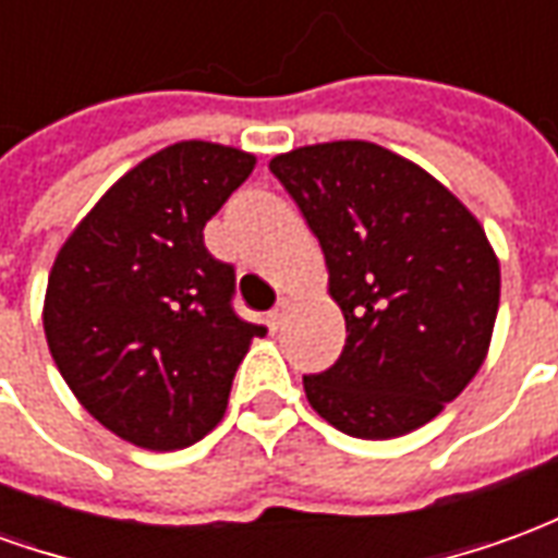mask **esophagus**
Instances as JSON below:
<instances>
[{
  "label": "esophagus",
  "instance_id": "obj_1",
  "mask_svg": "<svg viewBox=\"0 0 558 558\" xmlns=\"http://www.w3.org/2000/svg\"><path fill=\"white\" fill-rule=\"evenodd\" d=\"M283 319H287V304H280V307H275V311H271V314H268V328H271V331H278L280 326H283Z\"/></svg>",
  "mask_w": 558,
  "mask_h": 558
}]
</instances>
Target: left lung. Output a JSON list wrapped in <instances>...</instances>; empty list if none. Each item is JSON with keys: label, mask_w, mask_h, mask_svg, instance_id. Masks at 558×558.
<instances>
[{"label": "left lung", "mask_w": 558, "mask_h": 558, "mask_svg": "<svg viewBox=\"0 0 558 558\" xmlns=\"http://www.w3.org/2000/svg\"><path fill=\"white\" fill-rule=\"evenodd\" d=\"M319 239L347 347L304 376L316 415L355 439L418 430L478 374L499 311V256L439 179L391 148L335 140L275 155Z\"/></svg>", "instance_id": "1"}]
</instances>
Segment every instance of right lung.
<instances>
[{
    "mask_svg": "<svg viewBox=\"0 0 558 558\" xmlns=\"http://www.w3.org/2000/svg\"><path fill=\"white\" fill-rule=\"evenodd\" d=\"M254 167L242 148L172 143L128 170L56 254L41 314L50 355L80 407L137 448L175 451L215 430L266 335L235 316V271L203 242Z\"/></svg>",
    "mask_w": 558,
    "mask_h": 558,
    "instance_id": "obj_1",
    "label": "right lung"
}]
</instances>
